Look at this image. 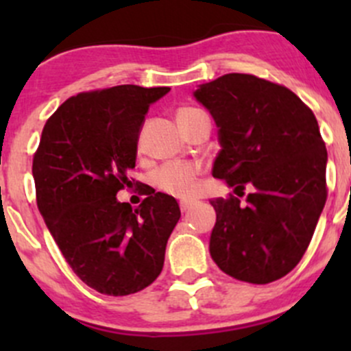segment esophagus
<instances>
[{
	"instance_id": "1",
	"label": "esophagus",
	"mask_w": 351,
	"mask_h": 351,
	"mask_svg": "<svg viewBox=\"0 0 351 351\" xmlns=\"http://www.w3.org/2000/svg\"><path fill=\"white\" fill-rule=\"evenodd\" d=\"M180 208H182V212H186L192 208V202H180Z\"/></svg>"
}]
</instances>
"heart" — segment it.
Instances as JSON below:
<instances>
[{"mask_svg": "<svg viewBox=\"0 0 351 351\" xmlns=\"http://www.w3.org/2000/svg\"><path fill=\"white\" fill-rule=\"evenodd\" d=\"M205 115L204 112L197 108H182L176 115L180 127L183 130ZM197 178H198V168L193 165H185V162H171L162 168H159L154 173L153 182L162 192L169 193L180 198H189L197 192Z\"/></svg>", "mask_w": 351, "mask_h": 351, "instance_id": "b5f03b06", "label": "heart"}]
</instances>
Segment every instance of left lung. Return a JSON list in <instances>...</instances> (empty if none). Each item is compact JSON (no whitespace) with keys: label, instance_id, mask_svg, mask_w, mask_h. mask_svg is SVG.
Returning a JSON list of instances; mask_svg holds the SVG:
<instances>
[{"label":"left lung","instance_id":"left-lung-1","mask_svg":"<svg viewBox=\"0 0 351 351\" xmlns=\"http://www.w3.org/2000/svg\"><path fill=\"white\" fill-rule=\"evenodd\" d=\"M193 97L217 125L212 176L237 197L210 200L208 251L224 274L270 284L295 268L326 204L328 153L319 125L295 93L251 74L204 83Z\"/></svg>","mask_w":351,"mask_h":351}]
</instances>
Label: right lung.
<instances>
[{
	"label": "right lung",
	"mask_w": 351,
	"mask_h": 351,
	"mask_svg": "<svg viewBox=\"0 0 351 351\" xmlns=\"http://www.w3.org/2000/svg\"><path fill=\"white\" fill-rule=\"evenodd\" d=\"M169 90L120 84L76 95L47 120L34 156L45 226L74 274L105 295L153 284L182 215L175 198L154 190L134 210L117 200L136 168L147 110Z\"/></svg>",
	"instance_id": "obj_1"
}]
</instances>
